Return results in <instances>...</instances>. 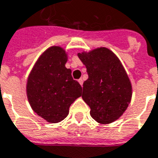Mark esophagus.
<instances>
[{
    "instance_id": "esophagus-1",
    "label": "esophagus",
    "mask_w": 158,
    "mask_h": 158,
    "mask_svg": "<svg viewBox=\"0 0 158 158\" xmlns=\"http://www.w3.org/2000/svg\"><path fill=\"white\" fill-rule=\"evenodd\" d=\"M83 82H84V80H83V79H79V83L80 84V85L82 86L83 85Z\"/></svg>"
}]
</instances>
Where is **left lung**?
<instances>
[{
    "instance_id": "8db88e82",
    "label": "left lung",
    "mask_w": 158,
    "mask_h": 158,
    "mask_svg": "<svg viewBox=\"0 0 158 158\" xmlns=\"http://www.w3.org/2000/svg\"><path fill=\"white\" fill-rule=\"evenodd\" d=\"M78 56L86 68L82 98L90 108V116L101 124L121 117L132 98V85L121 60L104 47Z\"/></svg>"
}]
</instances>
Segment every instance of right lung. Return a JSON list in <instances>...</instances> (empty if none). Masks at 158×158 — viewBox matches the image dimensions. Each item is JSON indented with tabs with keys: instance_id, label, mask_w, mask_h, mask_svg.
I'll return each instance as SVG.
<instances>
[{
	"instance_id": "1",
	"label": "right lung",
	"mask_w": 158,
	"mask_h": 158,
	"mask_svg": "<svg viewBox=\"0 0 158 158\" xmlns=\"http://www.w3.org/2000/svg\"><path fill=\"white\" fill-rule=\"evenodd\" d=\"M68 55L60 46L47 48L37 60L27 79L26 94L35 113L50 123L68 116L69 108L81 96L82 87L65 65Z\"/></svg>"
}]
</instances>
